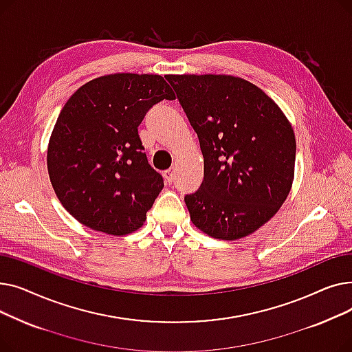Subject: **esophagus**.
<instances>
[{
	"mask_svg": "<svg viewBox=\"0 0 352 352\" xmlns=\"http://www.w3.org/2000/svg\"><path fill=\"white\" fill-rule=\"evenodd\" d=\"M175 175H177V168H175V166H173V168L166 170V171L164 173V177H165V179L168 181L170 184H171V182H174V179H175Z\"/></svg>",
	"mask_w": 352,
	"mask_h": 352,
	"instance_id": "esophagus-1",
	"label": "esophagus"
}]
</instances>
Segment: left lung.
<instances>
[{
    "instance_id": "left-lung-1",
    "label": "left lung",
    "mask_w": 352,
    "mask_h": 352,
    "mask_svg": "<svg viewBox=\"0 0 352 352\" xmlns=\"http://www.w3.org/2000/svg\"><path fill=\"white\" fill-rule=\"evenodd\" d=\"M198 135L204 179L186 195L192 224L217 239L247 236L287 199L295 166L294 129L250 81L226 74L166 76Z\"/></svg>"
}]
</instances>
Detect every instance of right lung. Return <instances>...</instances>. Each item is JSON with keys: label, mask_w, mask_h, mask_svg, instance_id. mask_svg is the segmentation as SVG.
<instances>
[{"label": "right lung", "mask_w": 352, "mask_h": 352, "mask_svg": "<svg viewBox=\"0 0 352 352\" xmlns=\"http://www.w3.org/2000/svg\"><path fill=\"white\" fill-rule=\"evenodd\" d=\"M175 100L155 74L91 80L68 98L48 142L47 166L63 207L91 230L126 235L142 227L164 188L138 135L146 111Z\"/></svg>", "instance_id": "obj_1"}]
</instances>
